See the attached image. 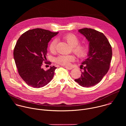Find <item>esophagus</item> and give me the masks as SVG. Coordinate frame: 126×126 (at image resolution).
I'll list each match as a JSON object with an SVG mask.
<instances>
[{
	"mask_svg": "<svg viewBox=\"0 0 126 126\" xmlns=\"http://www.w3.org/2000/svg\"><path fill=\"white\" fill-rule=\"evenodd\" d=\"M64 68H66V69H68V70H72V69L73 68H72V67H66V66H63Z\"/></svg>",
	"mask_w": 126,
	"mask_h": 126,
	"instance_id": "esophagus-1",
	"label": "esophagus"
}]
</instances>
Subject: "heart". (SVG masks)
I'll return each instance as SVG.
<instances>
[{"label": "heart", "mask_w": 126, "mask_h": 126, "mask_svg": "<svg viewBox=\"0 0 126 126\" xmlns=\"http://www.w3.org/2000/svg\"><path fill=\"white\" fill-rule=\"evenodd\" d=\"M63 39L70 45L72 48V51L75 54L77 57L83 58L85 57L88 53V48L86 44H78L79 43V38L73 34H68L64 35ZM57 40L56 39H53L49 45V50L54 53L56 50ZM75 60V57L73 55H61L58 56L56 59V63L63 66H68L71 62Z\"/></svg>", "instance_id": "b5f03b06"}]
</instances>
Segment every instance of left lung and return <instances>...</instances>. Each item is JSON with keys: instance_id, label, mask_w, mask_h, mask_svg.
<instances>
[{"instance_id": "left-lung-1", "label": "left lung", "mask_w": 126, "mask_h": 126, "mask_svg": "<svg viewBox=\"0 0 126 126\" xmlns=\"http://www.w3.org/2000/svg\"><path fill=\"white\" fill-rule=\"evenodd\" d=\"M78 32L89 42V52L88 58L81 65L84 70L81 71V77L75 81L83 87H92L99 83L108 71L112 57V47L101 32L87 28Z\"/></svg>"}]
</instances>
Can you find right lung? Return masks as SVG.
I'll list each match as a JSON object with an SVG mask.
<instances>
[{
    "label": "right lung",
    "instance_id": "add662e5",
    "mask_svg": "<svg viewBox=\"0 0 126 126\" xmlns=\"http://www.w3.org/2000/svg\"><path fill=\"white\" fill-rule=\"evenodd\" d=\"M58 32L36 28L28 30L18 39L13 56L20 76L29 86L35 88L43 87L52 79L54 66L45 71L41 68L46 63L48 44Z\"/></svg>",
    "mask_w": 126,
    "mask_h": 126
}]
</instances>
